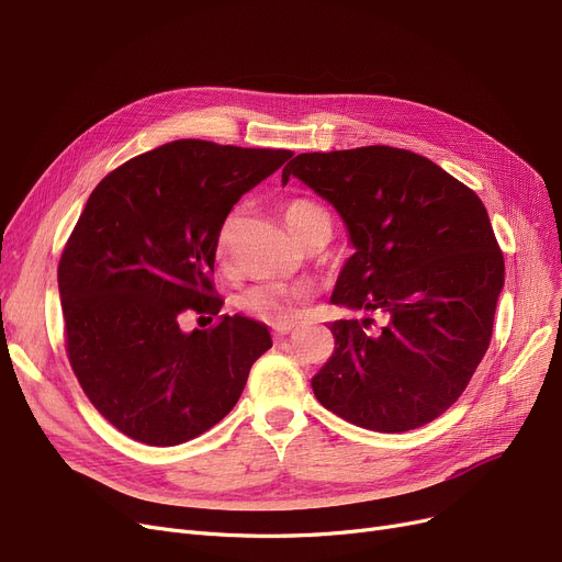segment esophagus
I'll list each match as a JSON object with an SVG mask.
<instances>
[{
  "label": "esophagus",
  "instance_id": "34e87169",
  "mask_svg": "<svg viewBox=\"0 0 562 562\" xmlns=\"http://www.w3.org/2000/svg\"><path fill=\"white\" fill-rule=\"evenodd\" d=\"M291 328H294V324H276V326H273V333H276L278 337H284Z\"/></svg>",
  "mask_w": 562,
  "mask_h": 562
}]
</instances>
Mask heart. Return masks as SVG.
Masks as SVG:
<instances>
[{"instance_id":"heart-1","label":"heart","mask_w":562,"mask_h":562,"mask_svg":"<svg viewBox=\"0 0 562 562\" xmlns=\"http://www.w3.org/2000/svg\"><path fill=\"white\" fill-rule=\"evenodd\" d=\"M282 215H284L286 227L291 229V234H294L296 238H301L307 229H312L314 225H319V223L330 225V217H328L326 209L319 206L316 202H312V200H289L282 209ZM240 221H243V211L234 209L223 221L221 229H217L215 257L221 261H225L229 250H232V243L236 238ZM238 303L246 312L257 314V316H261V319L271 322V324H286V322L294 319V314H296L294 294L286 291L284 286H278V284L252 286L240 296Z\"/></svg>"}]
</instances>
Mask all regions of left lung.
Returning <instances> with one entry per match:
<instances>
[{
	"instance_id": "8db88e82",
	"label": "left lung",
	"mask_w": 562,
	"mask_h": 562,
	"mask_svg": "<svg viewBox=\"0 0 562 562\" xmlns=\"http://www.w3.org/2000/svg\"><path fill=\"white\" fill-rule=\"evenodd\" d=\"M333 204L353 255L330 303L381 312L328 328L335 351L312 376L328 411L358 427H423L467 390L490 349L505 263L477 194L393 146L301 154L282 169Z\"/></svg>"
}]
</instances>
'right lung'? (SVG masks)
I'll use <instances>...</instances> for the list:
<instances>
[{
  "mask_svg": "<svg viewBox=\"0 0 562 562\" xmlns=\"http://www.w3.org/2000/svg\"><path fill=\"white\" fill-rule=\"evenodd\" d=\"M291 156L177 139L110 172L89 194L59 261L70 368L101 416L146 446H179L221 423L252 362L273 347L255 319L217 316L209 276L234 204Z\"/></svg>",
  "mask_w": 562,
  "mask_h": 562,
  "instance_id": "right-lung-1",
  "label": "right lung"
}]
</instances>
